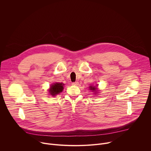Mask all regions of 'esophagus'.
I'll return each instance as SVG.
<instances>
[{"label":"esophagus","instance_id":"1","mask_svg":"<svg viewBox=\"0 0 151 151\" xmlns=\"http://www.w3.org/2000/svg\"><path fill=\"white\" fill-rule=\"evenodd\" d=\"M72 84L73 85H79V82H72Z\"/></svg>","mask_w":151,"mask_h":151}]
</instances>
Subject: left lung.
Masks as SVG:
<instances>
[{"instance_id":"1","label":"left lung","mask_w":151,"mask_h":151,"mask_svg":"<svg viewBox=\"0 0 151 151\" xmlns=\"http://www.w3.org/2000/svg\"><path fill=\"white\" fill-rule=\"evenodd\" d=\"M89 88H90V90H92L93 92H97V88L96 87H95V86H93L92 85V86H90V87H89ZM95 93V94H97V93Z\"/></svg>"}]
</instances>
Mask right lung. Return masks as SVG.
Masks as SVG:
<instances>
[{"label":"right lung","mask_w":151,"mask_h":151,"mask_svg":"<svg viewBox=\"0 0 151 151\" xmlns=\"http://www.w3.org/2000/svg\"><path fill=\"white\" fill-rule=\"evenodd\" d=\"M63 85H64V84L63 83H54L52 85H51L49 90L50 95L52 96H55V95L61 93L64 89Z\"/></svg>","instance_id":"1"}]
</instances>
